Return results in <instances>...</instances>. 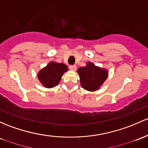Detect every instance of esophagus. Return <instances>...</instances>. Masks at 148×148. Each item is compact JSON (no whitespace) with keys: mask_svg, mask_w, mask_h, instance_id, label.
<instances>
[{"mask_svg":"<svg viewBox=\"0 0 148 148\" xmlns=\"http://www.w3.org/2000/svg\"><path fill=\"white\" fill-rule=\"evenodd\" d=\"M69 69L72 71H75L77 69V66L76 65H70L69 66Z\"/></svg>","mask_w":148,"mask_h":148,"instance_id":"1","label":"esophagus"}]
</instances>
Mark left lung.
<instances>
[{
	"label": "left lung",
	"mask_w": 148,
	"mask_h": 148,
	"mask_svg": "<svg viewBox=\"0 0 148 148\" xmlns=\"http://www.w3.org/2000/svg\"><path fill=\"white\" fill-rule=\"evenodd\" d=\"M82 86L88 91L98 90L108 76V71L95 66L93 63L87 62L86 66L79 67L77 70Z\"/></svg>",
	"instance_id": "obj_1"
}]
</instances>
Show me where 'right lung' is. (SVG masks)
Here are the masks:
<instances>
[{"mask_svg": "<svg viewBox=\"0 0 148 148\" xmlns=\"http://www.w3.org/2000/svg\"><path fill=\"white\" fill-rule=\"evenodd\" d=\"M68 71L67 66L63 63L50 62L38 74L40 82L45 88H53L59 84L64 72Z\"/></svg>", "mask_w": 148, "mask_h": 148, "instance_id": "1", "label": "right lung"}]
</instances>
